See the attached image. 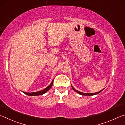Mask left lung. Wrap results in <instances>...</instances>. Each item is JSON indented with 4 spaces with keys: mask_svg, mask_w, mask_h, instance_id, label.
Returning a JSON list of instances; mask_svg holds the SVG:
<instances>
[{
    "mask_svg": "<svg viewBox=\"0 0 125 125\" xmlns=\"http://www.w3.org/2000/svg\"><path fill=\"white\" fill-rule=\"evenodd\" d=\"M71 86H72V89H73V90L74 91H75V92H77V93H78V94H79L80 95H86V96H92V95H96V94H99V93H100L101 92H102V91L105 89V88L103 89V90H101L100 91H99V92H96V93H82L81 92H79V91L77 90H76L74 88V87H73L72 85H71Z\"/></svg>",
    "mask_w": 125,
    "mask_h": 125,
    "instance_id": "8db88e82",
    "label": "left lung"
}]
</instances>
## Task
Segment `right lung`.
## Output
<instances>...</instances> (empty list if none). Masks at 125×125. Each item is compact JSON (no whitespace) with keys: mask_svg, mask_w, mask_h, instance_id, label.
I'll use <instances>...</instances> for the list:
<instances>
[{"mask_svg":"<svg viewBox=\"0 0 125 125\" xmlns=\"http://www.w3.org/2000/svg\"><path fill=\"white\" fill-rule=\"evenodd\" d=\"M53 79L52 80L51 83V84L47 86V88L44 89L42 90L39 91V92H33V93H26V92H23V93L29 96H37V95H42L45 94V93H46L47 91L49 90L51 88L52 86L53 85Z\"/></svg>","mask_w":125,"mask_h":125,"instance_id":"add662e5","label":"right lung"}]
</instances>
